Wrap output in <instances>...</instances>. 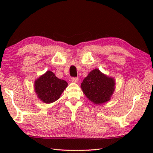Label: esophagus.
<instances>
[{"label":"esophagus","instance_id":"esophagus-1","mask_svg":"<svg viewBox=\"0 0 153 153\" xmlns=\"http://www.w3.org/2000/svg\"><path fill=\"white\" fill-rule=\"evenodd\" d=\"M71 82L74 83H78L79 82V78L78 77H71Z\"/></svg>","mask_w":153,"mask_h":153}]
</instances>
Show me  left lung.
Segmentation results:
<instances>
[{
    "mask_svg": "<svg viewBox=\"0 0 153 153\" xmlns=\"http://www.w3.org/2000/svg\"><path fill=\"white\" fill-rule=\"evenodd\" d=\"M116 82L112 77L102 73L99 69L91 71L81 84L83 93L95 105H101L111 99Z\"/></svg>",
    "mask_w": 153,
    "mask_h": 153,
    "instance_id": "8db88e82",
    "label": "left lung"
}]
</instances>
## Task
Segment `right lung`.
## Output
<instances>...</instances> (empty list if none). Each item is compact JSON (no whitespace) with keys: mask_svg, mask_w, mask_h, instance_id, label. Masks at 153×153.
<instances>
[{"mask_svg":"<svg viewBox=\"0 0 153 153\" xmlns=\"http://www.w3.org/2000/svg\"><path fill=\"white\" fill-rule=\"evenodd\" d=\"M68 86L66 81L60 79L51 71H47L35 81L34 88L37 96L42 102H54L60 98Z\"/></svg>","mask_w":153,"mask_h":153,"instance_id":"right-lung-1","label":"right lung"}]
</instances>
